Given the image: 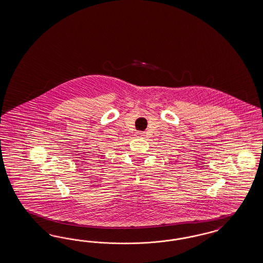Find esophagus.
<instances>
[{"label": "esophagus", "instance_id": "1", "mask_svg": "<svg viewBox=\"0 0 263 263\" xmlns=\"http://www.w3.org/2000/svg\"><path fill=\"white\" fill-rule=\"evenodd\" d=\"M136 137L137 138H142V137H143L144 136V133H143V132H137L135 134Z\"/></svg>", "mask_w": 263, "mask_h": 263}]
</instances>
